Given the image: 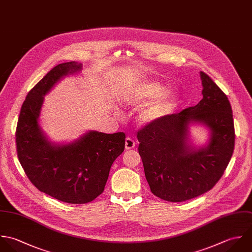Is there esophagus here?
<instances>
[{
	"label": "esophagus",
	"instance_id": "34e87169",
	"mask_svg": "<svg viewBox=\"0 0 252 252\" xmlns=\"http://www.w3.org/2000/svg\"><path fill=\"white\" fill-rule=\"evenodd\" d=\"M125 146H126V150L133 149V148L135 147V142H134V140L131 139L130 137H126V138Z\"/></svg>",
	"mask_w": 252,
	"mask_h": 252
}]
</instances>
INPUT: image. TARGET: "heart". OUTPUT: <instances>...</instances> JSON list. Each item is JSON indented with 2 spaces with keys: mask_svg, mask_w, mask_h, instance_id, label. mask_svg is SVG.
I'll use <instances>...</instances> for the list:
<instances>
[{
  "mask_svg": "<svg viewBox=\"0 0 252 252\" xmlns=\"http://www.w3.org/2000/svg\"><path fill=\"white\" fill-rule=\"evenodd\" d=\"M165 92V88L160 84L154 83L142 87L137 94H135V99L140 101L148 100L161 95ZM176 97L173 94H167L147 107L141 114V120L143 122H152L167 115L173 108Z\"/></svg>",
  "mask_w": 252,
  "mask_h": 252,
  "instance_id": "obj_1",
  "label": "heart"
}]
</instances>
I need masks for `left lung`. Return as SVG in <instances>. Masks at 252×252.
Instances as JSON below:
<instances>
[{
  "label": "left lung",
  "mask_w": 252,
  "mask_h": 252,
  "mask_svg": "<svg viewBox=\"0 0 252 252\" xmlns=\"http://www.w3.org/2000/svg\"><path fill=\"white\" fill-rule=\"evenodd\" d=\"M201 78L202 99L196 106L149 122L137 132L145 177L152 193L164 201H188L212 189L234 153L230 101L208 75L201 72ZM193 122L212 131L209 144L200 151L188 144Z\"/></svg>",
  "instance_id": "obj_1"
}]
</instances>
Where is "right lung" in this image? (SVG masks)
Returning <instances> with one entry per match:
<instances>
[{
    "label": "right lung",
    "instance_id": "1",
    "mask_svg": "<svg viewBox=\"0 0 252 252\" xmlns=\"http://www.w3.org/2000/svg\"><path fill=\"white\" fill-rule=\"evenodd\" d=\"M82 69L75 61L58 64L28 93L15 131L18 159L41 192L68 203H87L104 191L114 160L125 150L126 134L90 131L68 145H52L38 124L41 107L62 77Z\"/></svg>",
    "mask_w": 252,
    "mask_h": 252
}]
</instances>
